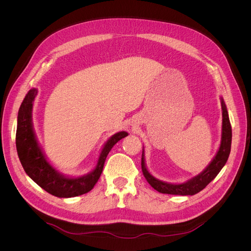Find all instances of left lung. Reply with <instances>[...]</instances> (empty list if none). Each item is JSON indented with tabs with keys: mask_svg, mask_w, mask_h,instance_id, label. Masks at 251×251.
I'll use <instances>...</instances> for the list:
<instances>
[{
	"mask_svg": "<svg viewBox=\"0 0 251 251\" xmlns=\"http://www.w3.org/2000/svg\"><path fill=\"white\" fill-rule=\"evenodd\" d=\"M222 107V134H221V143H220L219 150L216 153L215 157L209 164L205 168L200 174L197 176L188 179L182 183H170L162 180L155 178L151 175L146 163V157H144V148H142V157H141V169L144 178L150 183V185L156 189L157 192L161 194H170V195H179V196H193L197 193L201 192L205 188L209 182L216 178L217 175L223 169V166L227 162V159L230 154L231 149V126L227 112L226 104L222 97H220Z\"/></svg>",
	"mask_w": 251,
	"mask_h": 251,
	"instance_id": "8db88e82",
	"label": "left lung"
}]
</instances>
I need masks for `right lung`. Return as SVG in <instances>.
<instances>
[{"label": "right lung", "mask_w": 251, "mask_h": 251, "mask_svg": "<svg viewBox=\"0 0 251 251\" xmlns=\"http://www.w3.org/2000/svg\"><path fill=\"white\" fill-rule=\"evenodd\" d=\"M37 92L35 88L28 91L18 113L16 144L23 169L37 185L58 198H72L90 192L100 177L110 151L128 133L121 131L111 136L103 144L95 168L90 173L78 177L66 176L47 160L37 141L32 124L33 102Z\"/></svg>", "instance_id": "right-lung-1"}]
</instances>
